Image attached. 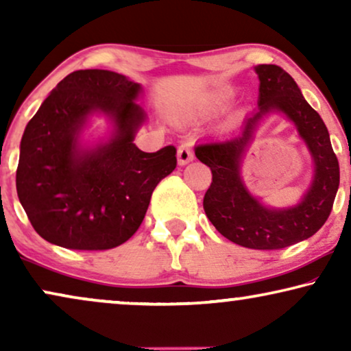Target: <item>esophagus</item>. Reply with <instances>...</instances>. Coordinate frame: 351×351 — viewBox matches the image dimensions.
I'll return each mask as SVG.
<instances>
[{"instance_id": "esophagus-1", "label": "esophagus", "mask_w": 351, "mask_h": 351, "mask_svg": "<svg viewBox=\"0 0 351 351\" xmlns=\"http://www.w3.org/2000/svg\"><path fill=\"white\" fill-rule=\"evenodd\" d=\"M193 148H191L189 143H182L179 147V150H177V160H179V165L184 166V165H189L190 161H193Z\"/></svg>"}]
</instances>
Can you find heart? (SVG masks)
<instances>
[{
	"label": "heart",
	"mask_w": 351,
	"mask_h": 351,
	"mask_svg": "<svg viewBox=\"0 0 351 351\" xmlns=\"http://www.w3.org/2000/svg\"><path fill=\"white\" fill-rule=\"evenodd\" d=\"M222 99H225V94H220L219 97H215V100H217V102H220V100H222Z\"/></svg>",
	"instance_id": "1"
}]
</instances>
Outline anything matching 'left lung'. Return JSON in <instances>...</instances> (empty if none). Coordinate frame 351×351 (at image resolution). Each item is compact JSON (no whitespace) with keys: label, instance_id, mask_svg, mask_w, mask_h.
<instances>
[{"label":"left lung","instance_id":"left-lung-1","mask_svg":"<svg viewBox=\"0 0 351 351\" xmlns=\"http://www.w3.org/2000/svg\"><path fill=\"white\" fill-rule=\"evenodd\" d=\"M258 112L241 131L222 141L201 142L195 155L210 167L213 182L203 208L220 234L243 247L273 251L313 237L328 220L337 195L340 171L329 132L316 110L300 94L292 76L278 65H258ZM275 108L296 124L315 161V177L304 199L291 210H268L248 195L239 177V162L253 129L263 114Z\"/></svg>","mask_w":351,"mask_h":351}]
</instances>
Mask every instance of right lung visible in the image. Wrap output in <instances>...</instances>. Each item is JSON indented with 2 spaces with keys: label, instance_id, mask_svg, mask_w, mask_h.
Returning <instances> with one entry per match:
<instances>
[{
  "label": "right lung",
  "instance_id": "add662e5",
  "mask_svg": "<svg viewBox=\"0 0 351 351\" xmlns=\"http://www.w3.org/2000/svg\"><path fill=\"white\" fill-rule=\"evenodd\" d=\"M141 84L108 70H78L52 89L21 142L16 186L35 232L73 251H105L128 241L145 217L153 190L177 166L176 147L155 153L134 143L145 113ZM104 111L115 134L81 152L85 118Z\"/></svg>",
  "mask_w": 351,
  "mask_h": 351
}]
</instances>
